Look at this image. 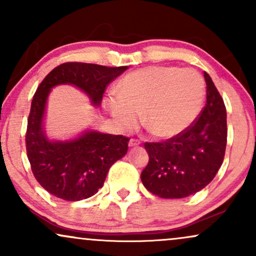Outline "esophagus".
<instances>
[{
  "instance_id": "obj_1",
  "label": "esophagus",
  "mask_w": 256,
  "mask_h": 256,
  "mask_svg": "<svg viewBox=\"0 0 256 256\" xmlns=\"http://www.w3.org/2000/svg\"><path fill=\"white\" fill-rule=\"evenodd\" d=\"M140 144V140H137V138H131V140H128V146H136Z\"/></svg>"
}]
</instances>
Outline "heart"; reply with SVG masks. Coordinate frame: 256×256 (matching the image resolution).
Wrapping results in <instances>:
<instances>
[{
    "mask_svg": "<svg viewBox=\"0 0 256 256\" xmlns=\"http://www.w3.org/2000/svg\"><path fill=\"white\" fill-rule=\"evenodd\" d=\"M204 98V83L194 68L152 66L122 78L110 108L122 130H132L140 119L158 136L182 134L198 118Z\"/></svg>",
    "mask_w": 256,
    "mask_h": 256,
    "instance_id": "obj_1",
    "label": "heart"
}]
</instances>
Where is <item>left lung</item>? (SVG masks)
<instances>
[{"instance_id": "left-lung-1", "label": "left lung", "mask_w": 256, "mask_h": 256, "mask_svg": "<svg viewBox=\"0 0 256 256\" xmlns=\"http://www.w3.org/2000/svg\"><path fill=\"white\" fill-rule=\"evenodd\" d=\"M207 104L182 134L164 142H146L148 165L140 179L148 192L162 198H183L216 177L228 142L226 108L212 78L204 72Z\"/></svg>"}]
</instances>
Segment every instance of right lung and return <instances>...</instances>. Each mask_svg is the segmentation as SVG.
Returning a JSON list of instances; mask_svg holds the SVG:
<instances>
[{"instance_id": "add662e5", "label": "right lung", "mask_w": 256, "mask_h": 256, "mask_svg": "<svg viewBox=\"0 0 256 256\" xmlns=\"http://www.w3.org/2000/svg\"><path fill=\"white\" fill-rule=\"evenodd\" d=\"M128 68L64 62L38 85L31 102L25 143L32 173L49 194L66 201H80L95 195L104 185L110 166L128 152L130 140L122 134L90 131L70 142H49L42 130L49 91L55 85L73 84L98 106L108 84Z\"/></svg>"}]
</instances>
